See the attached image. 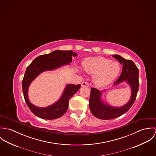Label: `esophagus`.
<instances>
[{
    "mask_svg": "<svg viewBox=\"0 0 156 156\" xmlns=\"http://www.w3.org/2000/svg\"><path fill=\"white\" fill-rule=\"evenodd\" d=\"M81 86H82V87H89V84L87 82H83L82 83Z\"/></svg>",
    "mask_w": 156,
    "mask_h": 156,
    "instance_id": "34e87169",
    "label": "esophagus"
}]
</instances>
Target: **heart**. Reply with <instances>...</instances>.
<instances>
[{"label": "heart", "instance_id": "obj_1", "mask_svg": "<svg viewBox=\"0 0 156 156\" xmlns=\"http://www.w3.org/2000/svg\"><path fill=\"white\" fill-rule=\"evenodd\" d=\"M83 69L87 73L95 75L94 82L97 87H103L111 83L117 77L121 66L118 62L103 57H95L84 61Z\"/></svg>", "mask_w": 156, "mask_h": 156}]
</instances>
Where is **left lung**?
Returning <instances> with one entry per match:
<instances>
[{
  "label": "left lung",
  "instance_id": "1",
  "mask_svg": "<svg viewBox=\"0 0 156 156\" xmlns=\"http://www.w3.org/2000/svg\"><path fill=\"white\" fill-rule=\"evenodd\" d=\"M122 65V71L121 76L114 83L113 86L126 82L131 89V96L129 101L120 107L113 106L102 100V95L106 90L100 91L95 88H91L89 98V109L95 117L104 120L114 119L128 111L136 100L139 89V70L133 62L127 60L118 55L112 56Z\"/></svg>",
  "mask_w": 156,
  "mask_h": 156
}]
</instances>
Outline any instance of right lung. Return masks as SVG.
I'll return each mask as SVG.
<instances>
[{
	"mask_svg": "<svg viewBox=\"0 0 156 156\" xmlns=\"http://www.w3.org/2000/svg\"><path fill=\"white\" fill-rule=\"evenodd\" d=\"M77 56V54L71 50H57L38 56L27 67L23 79V93L28 108L35 116L44 119H55L61 117L67 112L69 99L80 88V85L67 84L60 98L53 104L44 108L35 106L29 101L28 90L32 81L40 74L70 65L73 56Z\"/></svg>",
	"mask_w": 156,
	"mask_h": 156,
	"instance_id": "add662e5",
	"label": "right lung"
}]
</instances>
